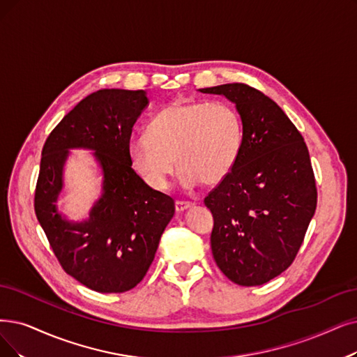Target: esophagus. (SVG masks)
<instances>
[{"mask_svg": "<svg viewBox=\"0 0 357 357\" xmlns=\"http://www.w3.org/2000/svg\"><path fill=\"white\" fill-rule=\"evenodd\" d=\"M193 206H195V204H192V202H183V201H177L176 202V211L177 212H183V211L190 209Z\"/></svg>", "mask_w": 357, "mask_h": 357, "instance_id": "esophagus-1", "label": "esophagus"}]
</instances>
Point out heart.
I'll return each instance as SVG.
<instances>
[{"label": "heart", "mask_w": 357, "mask_h": 357, "mask_svg": "<svg viewBox=\"0 0 357 357\" xmlns=\"http://www.w3.org/2000/svg\"><path fill=\"white\" fill-rule=\"evenodd\" d=\"M243 144L238 112L221 101H174L151 119L146 136L130 140L133 168L152 189L165 190L176 171L188 189L215 186L234 168Z\"/></svg>", "instance_id": "heart-1"}]
</instances>
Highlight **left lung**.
<instances>
[{
	"instance_id": "1",
	"label": "left lung",
	"mask_w": 357,
	"mask_h": 357,
	"mask_svg": "<svg viewBox=\"0 0 357 357\" xmlns=\"http://www.w3.org/2000/svg\"><path fill=\"white\" fill-rule=\"evenodd\" d=\"M199 91L236 104L243 124L234 168L205 197L213 259L238 286H261L291 265L315 213L309 151L284 111L258 89L227 83Z\"/></svg>"
}]
</instances>
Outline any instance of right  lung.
<instances>
[{"label": "right lung", "mask_w": 357, "mask_h": 357, "mask_svg": "<svg viewBox=\"0 0 357 357\" xmlns=\"http://www.w3.org/2000/svg\"><path fill=\"white\" fill-rule=\"evenodd\" d=\"M149 101L145 91L101 89L56 124L42 149L35 212L68 275L99 293L129 291L144 280L174 215L173 197L132 168V129ZM70 149H89L103 171V195L83 222L56 206Z\"/></svg>", "instance_id": "1"}]
</instances>
